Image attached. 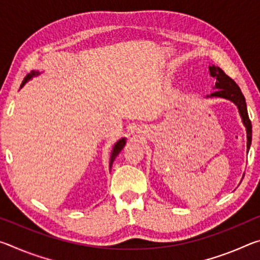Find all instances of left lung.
<instances>
[{"label":"left lung","mask_w":260,"mask_h":260,"mask_svg":"<svg viewBox=\"0 0 260 260\" xmlns=\"http://www.w3.org/2000/svg\"><path fill=\"white\" fill-rule=\"evenodd\" d=\"M209 70L210 76L215 78V85L213 87V89H215V91L206 96V99H223L231 101L232 103H234L236 105L241 116L242 122H243L246 131V152H249V149L250 146H251L252 141V125L251 121L249 119L248 109H246L244 96L242 94L240 87L236 85V82L228 77L219 67L210 65Z\"/></svg>","instance_id":"8db88e82"}]
</instances>
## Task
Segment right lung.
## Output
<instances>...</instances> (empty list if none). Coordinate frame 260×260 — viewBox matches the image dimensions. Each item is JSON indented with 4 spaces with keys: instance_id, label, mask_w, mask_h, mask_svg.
Here are the masks:
<instances>
[{
    "instance_id": "1",
    "label": "right lung",
    "mask_w": 260,
    "mask_h": 260,
    "mask_svg": "<svg viewBox=\"0 0 260 260\" xmlns=\"http://www.w3.org/2000/svg\"><path fill=\"white\" fill-rule=\"evenodd\" d=\"M38 76H40V72H39V71H32L29 74H27V76L25 77L23 83H21L20 88H23L25 86V83H27V81H29L30 79H33L34 77H38ZM125 144H126V138H121L120 140H118L117 142L114 143V146L112 148V151H111V156H110V164H109L110 171H111V167H112L114 159H116L118 153H119L122 150V148L125 147Z\"/></svg>"
}]
</instances>
